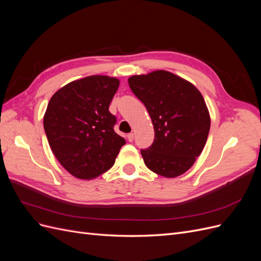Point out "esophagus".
I'll use <instances>...</instances> for the list:
<instances>
[{"label": "esophagus", "instance_id": "esophagus-1", "mask_svg": "<svg viewBox=\"0 0 261 261\" xmlns=\"http://www.w3.org/2000/svg\"><path fill=\"white\" fill-rule=\"evenodd\" d=\"M127 139H128V141H133V140H134V134H133V133L128 134V135H127Z\"/></svg>", "mask_w": 261, "mask_h": 261}]
</instances>
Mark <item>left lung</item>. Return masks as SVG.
Instances as JSON below:
<instances>
[{
  "label": "left lung",
  "mask_w": 261,
  "mask_h": 261,
  "mask_svg": "<svg viewBox=\"0 0 261 261\" xmlns=\"http://www.w3.org/2000/svg\"><path fill=\"white\" fill-rule=\"evenodd\" d=\"M128 85L153 124V143L140 151L147 168L164 177L181 175L193 167L208 138L210 115L202 94L167 70L134 75Z\"/></svg>",
  "instance_id": "1"
}]
</instances>
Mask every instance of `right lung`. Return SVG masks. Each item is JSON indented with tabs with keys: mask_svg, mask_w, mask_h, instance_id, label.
<instances>
[{
	"mask_svg": "<svg viewBox=\"0 0 261 261\" xmlns=\"http://www.w3.org/2000/svg\"><path fill=\"white\" fill-rule=\"evenodd\" d=\"M118 85L115 77L88 76L62 87L49 101L46 138L62 167L77 178L92 179L111 169L126 143L109 111Z\"/></svg>",
	"mask_w": 261,
	"mask_h": 261,
	"instance_id": "add662e5",
	"label": "right lung"
}]
</instances>
